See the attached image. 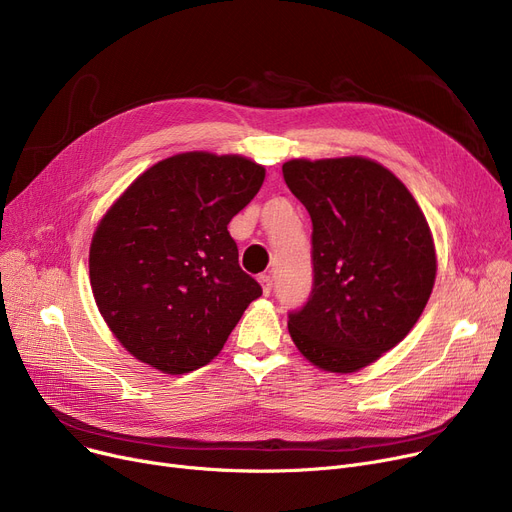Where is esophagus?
Masks as SVG:
<instances>
[{
  "label": "esophagus",
  "instance_id": "esophagus-1",
  "mask_svg": "<svg viewBox=\"0 0 512 512\" xmlns=\"http://www.w3.org/2000/svg\"><path fill=\"white\" fill-rule=\"evenodd\" d=\"M259 284L263 288V294H270L272 292V276L270 274H261L259 276Z\"/></svg>",
  "mask_w": 512,
  "mask_h": 512
}]
</instances>
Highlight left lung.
<instances>
[{
    "label": "left lung",
    "instance_id": "1",
    "mask_svg": "<svg viewBox=\"0 0 512 512\" xmlns=\"http://www.w3.org/2000/svg\"><path fill=\"white\" fill-rule=\"evenodd\" d=\"M282 174L313 224V286L288 332L319 369L353 373L417 324L436 280L432 232L407 186L367 157L290 159Z\"/></svg>",
    "mask_w": 512,
    "mask_h": 512
}]
</instances>
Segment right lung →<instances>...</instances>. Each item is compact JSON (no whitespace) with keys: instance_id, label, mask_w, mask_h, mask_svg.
<instances>
[{"instance_id":"right-lung-1","label":"right lung","mask_w":512,"mask_h":512,"mask_svg":"<svg viewBox=\"0 0 512 512\" xmlns=\"http://www.w3.org/2000/svg\"><path fill=\"white\" fill-rule=\"evenodd\" d=\"M265 170L205 151L159 161L99 222L89 253L95 303L139 361L188 373L222 351L261 286L238 265L228 232Z\"/></svg>"}]
</instances>
